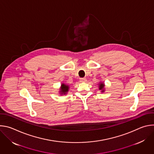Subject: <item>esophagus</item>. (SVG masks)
Listing matches in <instances>:
<instances>
[{
	"mask_svg": "<svg viewBox=\"0 0 154 154\" xmlns=\"http://www.w3.org/2000/svg\"><path fill=\"white\" fill-rule=\"evenodd\" d=\"M80 82H86V79L85 78H81V79H80Z\"/></svg>",
	"mask_w": 154,
	"mask_h": 154,
	"instance_id": "34e87169",
	"label": "esophagus"
}]
</instances>
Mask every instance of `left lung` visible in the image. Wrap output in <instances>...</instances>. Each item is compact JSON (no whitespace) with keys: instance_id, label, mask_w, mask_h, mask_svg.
<instances>
[{"instance_id":"1","label":"left lung","mask_w":154,"mask_h":154,"mask_svg":"<svg viewBox=\"0 0 154 154\" xmlns=\"http://www.w3.org/2000/svg\"><path fill=\"white\" fill-rule=\"evenodd\" d=\"M104 83L103 82H100L99 84V90H101V92H104L105 90H104Z\"/></svg>"}]
</instances>
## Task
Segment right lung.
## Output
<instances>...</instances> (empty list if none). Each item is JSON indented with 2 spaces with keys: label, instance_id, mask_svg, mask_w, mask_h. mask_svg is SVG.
<instances>
[{
  "label": "right lung",
  "instance_id": "add662e5",
  "mask_svg": "<svg viewBox=\"0 0 154 154\" xmlns=\"http://www.w3.org/2000/svg\"><path fill=\"white\" fill-rule=\"evenodd\" d=\"M69 85H66L64 83H62L61 85V88H60V93L62 95V94H66V93H68V91H69Z\"/></svg>",
  "mask_w": 154,
  "mask_h": 154
}]
</instances>
